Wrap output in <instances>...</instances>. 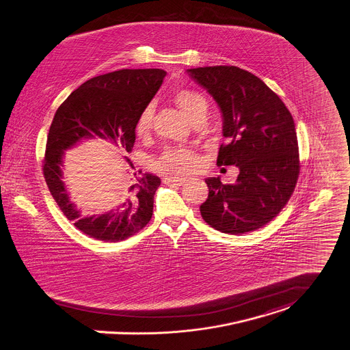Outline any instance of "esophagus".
I'll return each mask as SVG.
<instances>
[{
	"instance_id": "esophagus-1",
	"label": "esophagus",
	"mask_w": 350,
	"mask_h": 350,
	"mask_svg": "<svg viewBox=\"0 0 350 350\" xmlns=\"http://www.w3.org/2000/svg\"><path fill=\"white\" fill-rule=\"evenodd\" d=\"M163 182L165 185H178V186H182L185 183H187V179L186 178H180V176H165L163 178Z\"/></svg>"
}]
</instances>
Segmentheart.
<instances>
[{"mask_svg":"<svg viewBox=\"0 0 350 350\" xmlns=\"http://www.w3.org/2000/svg\"><path fill=\"white\" fill-rule=\"evenodd\" d=\"M175 104L180 111L190 119L191 122L199 116H206L208 109V103L206 97L192 90H179L174 95ZM154 109L152 107H146L140 113L135 132L137 137H146L150 135L152 128ZM196 164V155L190 148H171L167 150L159 161L157 163L158 168L171 172H189Z\"/></svg>","mask_w":350,"mask_h":350,"instance_id":"heart-1","label":"heart"}]
</instances>
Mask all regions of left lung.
I'll return each instance as SVG.
<instances>
[{"instance_id":"obj_1","label":"left lung","mask_w":350,"mask_h":350,"mask_svg":"<svg viewBox=\"0 0 350 350\" xmlns=\"http://www.w3.org/2000/svg\"><path fill=\"white\" fill-rule=\"evenodd\" d=\"M221 108L223 136L217 164L237 165L232 185L207 178L200 204L204 222L226 234L265 226L285 207L299 175L297 132L284 101L259 77L238 66L187 69Z\"/></svg>"}]
</instances>
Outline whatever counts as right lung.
<instances>
[{
    "label": "right lung",
    "mask_w": 350,
    "mask_h": 350,
    "mask_svg": "<svg viewBox=\"0 0 350 350\" xmlns=\"http://www.w3.org/2000/svg\"><path fill=\"white\" fill-rule=\"evenodd\" d=\"M165 75L163 69H122L96 76L68 96L55 113L46 139L44 178L64 215L97 241L119 242L146 227L152 217L160 179L152 174H135V180L122 189L119 207L105 214L81 215L64 185V152L95 137L131 152L136 122ZM124 160L133 168L127 157Z\"/></svg>",
    "instance_id": "obj_1"
}]
</instances>
